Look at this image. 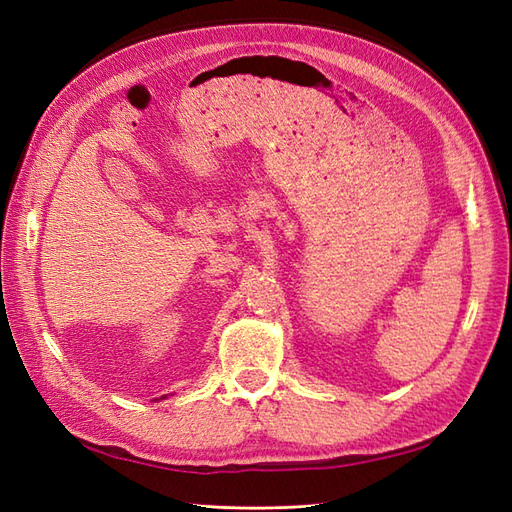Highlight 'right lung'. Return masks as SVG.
I'll return each instance as SVG.
<instances>
[{
	"label": "right lung",
	"instance_id": "1",
	"mask_svg": "<svg viewBox=\"0 0 512 512\" xmlns=\"http://www.w3.org/2000/svg\"><path fill=\"white\" fill-rule=\"evenodd\" d=\"M163 398H168V396H161V400H163ZM155 400H157V398H155Z\"/></svg>",
	"mask_w": 512,
	"mask_h": 512
}]
</instances>
